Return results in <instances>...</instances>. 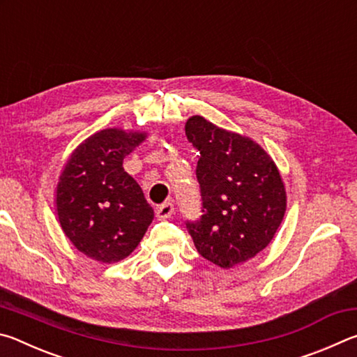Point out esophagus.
Here are the masks:
<instances>
[{
    "label": "esophagus",
    "mask_w": 357,
    "mask_h": 357,
    "mask_svg": "<svg viewBox=\"0 0 357 357\" xmlns=\"http://www.w3.org/2000/svg\"><path fill=\"white\" fill-rule=\"evenodd\" d=\"M173 204L172 203H164V204H159V206L155 208V215L157 219L164 220V219H168L173 214Z\"/></svg>",
    "instance_id": "1"
}]
</instances>
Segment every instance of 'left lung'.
I'll return each mask as SVG.
<instances>
[{"instance_id":"8db88e82","label":"left lung","mask_w":357,"mask_h":357,"mask_svg":"<svg viewBox=\"0 0 357 357\" xmlns=\"http://www.w3.org/2000/svg\"><path fill=\"white\" fill-rule=\"evenodd\" d=\"M185 135L200 153L202 193V215L185 222L187 231L203 258L233 268L266 249L280 227L287 209L280 173L259 144L203 116L187 121Z\"/></svg>"}]
</instances>
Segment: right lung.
<instances>
[{"label": "right lung", "mask_w": 357, "mask_h": 357, "mask_svg": "<svg viewBox=\"0 0 357 357\" xmlns=\"http://www.w3.org/2000/svg\"><path fill=\"white\" fill-rule=\"evenodd\" d=\"M144 134L105 129L86 138L66 164L56 189L58 219L78 250L100 263L129 257L154 211L123 160Z\"/></svg>", "instance_id": "add662e5"}]
</instances>
